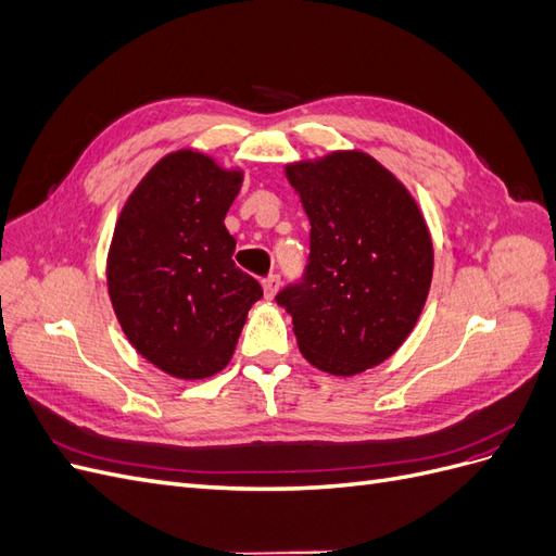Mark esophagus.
I'll return each mask as SVG.
<instances>
[{"label": "esophagus", "mask_w": 556, "mask_h": 556, "mask_svg": "<svg viewBox=\"0 0 556 556\" xmlns=\"http://www.w3.org/2000/svg\"><path fill=\"white\" fill-rule=\"evenodd\" d=\"M262 288H264V299H274L276 292H278V288H280V278H278L276 274H271L268 278H264Z\"/></svg>", "instance_id": "obj_1"}]
</instances>
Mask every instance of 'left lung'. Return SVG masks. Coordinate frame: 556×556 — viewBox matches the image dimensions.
Wrapping results in <instances>:
<instances>
[{
	"mask_svg": "<svg viewBox=\"0 0 556 556\" xmlns=\"http://www.w3.org/2000/svg\"><path fill=\"white\" fill-rule=\"evenodd\" d=\"M311 223L306 282L276 301L308 364L350 378L390 359L427 304L433 243L415 197L364 150L285 164Z\"/></svg>",
	"mask_w": 556,
	"mask_h": 556,
	"instance_id": "obj_1",
	"label": "left lung"
}]
</instances>
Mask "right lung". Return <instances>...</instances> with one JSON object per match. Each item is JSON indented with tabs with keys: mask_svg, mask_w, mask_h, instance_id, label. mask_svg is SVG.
Masks as SVG:
<instances>
[{
	"mask_svg": "<svg viewBox=\"0 0 556 556\" xmlns=\"http://www.w3.org/2000/svg\"><path fill=\"white\" fill-rule=\"evenodd\" d=\"M245 172L199 148L157 160L117 215L106 257L113 313L143 359L178 380L231 362L260 282L231 255L225 215Z\"/></svg>",
	"mask_w": 556,
	"mask_h": 556,
	"instance_id": "add662e5",
	"label": "right lung"
}]
</instances>
